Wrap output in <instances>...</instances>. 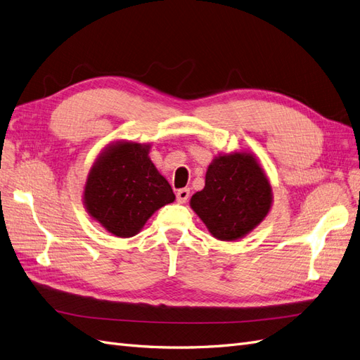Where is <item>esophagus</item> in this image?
<instances>
[{
  "label": "esophagus",
  "instance_id": "obj_1",
  "mask_svg": "<svg viewBox=\"0 0 360 360\" xmlns=\"http://www.w3.org/2000/svg\"><path fill=\"white\" fill-rule=\"evenodd\" d=\"M189 200V189L183 188L177 191V201L179 202H186Z\"/></svg>",
  "mask_w": 360,
  "mask_h": 360
}]
</instances>
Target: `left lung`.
<instances>
[{
	"instance_id": "left-lung-1",
	"label": "left lung",
	"mask_w": 360,
	"mask_h": 360,
	"mask_svg": "<svg viewBox=\"0 0 360 360\" xmlns=\"http://www.w3.org/2000/svg\"><path fill=\"white\" fill-rule=\"evenodd\" d=\"M271 200V186L256 159L233 153L209 165L206 184L193 193L191 207L217 239L235 240L266 217Z\"/></svg>"
}]
</instances>
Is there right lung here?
I'll return each mask as SVG.
<instances>
[{
    "label": "right lung",
    "instance_id": "1",
    "mask_svg": "<svg viewBox=\"0 0 360 360\" xmlns=\"http://www.w3.org/2000/svg\"><path fill=\"white\" fill-rule=\"evenodd\" d=\"M150 145L120 142L91 169L84 188L89 215L115 236L130 238L162 206L176 200L148 158Z\"/></svg>",
    "mask_w": 360,
    "mask_h": 360
}]
</instances>
